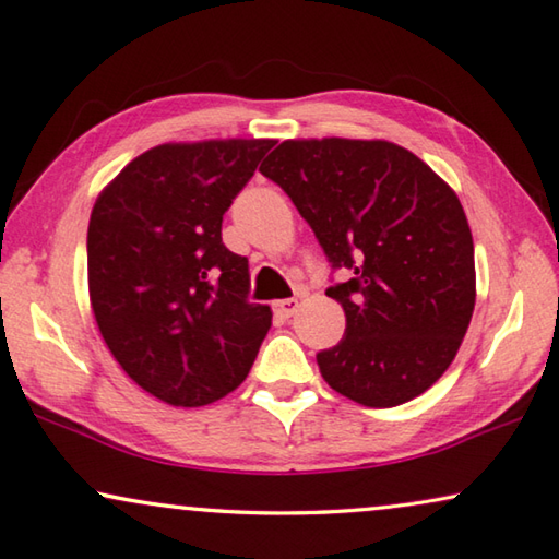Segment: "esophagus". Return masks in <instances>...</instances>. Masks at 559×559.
<instances>
[{"label": "esophagus", "mask_w": 559, "mask_h": 559, "mask_svg": "<svg viewBox=\"0 0 559 559\" xmlns=\"http://www.w3.org/2000/svg\"><path fill=\"white\" fill-rule=\"evenodd\" d=\"M296 310H298V298H286V300L273 302V314H276L278 320H288Z\"/></svg>", "instance_id": "1"}]
</instances>
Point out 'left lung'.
Listing matches in <instances>:
<instances>
[{
    "label": "left lung",
    "instance_id": "1",
    "mask_svg": "<svg viewBox=\"0 0 559 559\" xmlns=\"http://www.w3.org/2000/svg\"><path fill=\"white\" fill-rule=\"evenodd\" d=\"M298 207L332 269L344 337L318 352L322 379L369 408H393L438 381L469 328L474 241L460 198L391 141H283L261 164Z\"/></svg>",
    "mask_w": 559,
    "mask_h": 559
}]
</instances>
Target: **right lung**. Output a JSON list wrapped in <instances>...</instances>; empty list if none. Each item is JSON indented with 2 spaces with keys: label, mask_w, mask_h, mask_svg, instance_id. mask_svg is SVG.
Listing matches in <instances>:
<instances>
[{
  "label": "right lung",
  "mask_w": 559,
  "mask_h": 559,
  "mask_svg": "<svg viewBox=\"0 0 559 559\" xmlns=\"http://www.w3.org/2000/svg\"><path fill=\"white\" fill-rule=\"evenodd\" d=\"M271 139L160 144L99 192L87 227L90 302L111 357L158 401L198 408L247 379L271 328L222 217Z\"/></svg>",
  "instance_id": "1"
}]
</instances>
